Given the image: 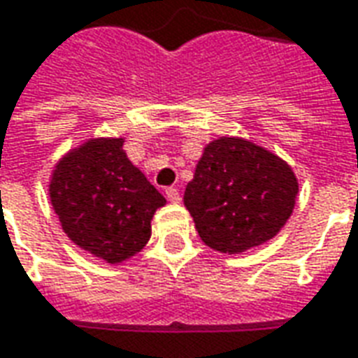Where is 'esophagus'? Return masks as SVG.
I'll list each match as a JSON object with an SVG mask.
<instances>
[{"label": "esophagus", "instance_id": "1", "mask_svg": "<svg viewBox=\"0 0 358 358\" xmlns=\"http://www.w3.org/2000/svg\"><path fill=\"white\" fill-rule=\"evenodd\" d=\"M164 194H166V199H169L171 203H180V199H182V197H180V192L176 189V187H166V189H164Z\"/></svg>", "mask_w": 358, "mask_h": 358}]
</instances>
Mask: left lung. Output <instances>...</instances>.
Masks as SVG:
<instances>
[{
	"instance_id": "left-lung-1",
	"label": "left lung",
	"mask_w": 358,
	"mask_h": 358,
	"mask_svg": "<svg viewBox=\"0 0 358 358\" xmlns=\"http://www.w3.org/2000/svg\"><path fill=\"white\" fill-rule=\"evenodd\" d=\"M299 182L289 164L245 138L222 136L203 149L184 205L205 245L243 253L276 236L292 217Z\"/></svg>"
}]
</instances>
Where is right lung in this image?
<instances>
[{
    "label": "right lung",
    "mask_w": 358,
    "mask_h": 358,
    "mask_svg": "<svg viewBox=\"0 0 358 358\" xmlns=\"http://www.w3.org/2000/svg\"><path fill=\"white\" fill-rule=\"evenodd\" d=\"M122 145L124 138H90L59 159L50 178L63 232L109 264L145 248L153 215L166 203Z\"/></svg>",
    "instance_id": "1"
}]
</instances>
